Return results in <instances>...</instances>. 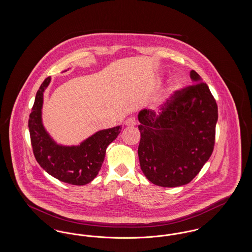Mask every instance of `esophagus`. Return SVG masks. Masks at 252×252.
<instances>
[{"instance_id": "1", "label": "esophagus", "mask_w": 252, "mask_h": 252, "mask_svg": "<svg viewBox=\"0 0 252 252\" xmlns=\"http://www.w3.org/2000/svg\"><path fill=\"white\" fill-rule=\"evenodd\" d=\"M125 125L126 126H134L136 125V120L134 117H129L125 121Z\"/></svg>"}]
</instances>
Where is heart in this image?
Wrapping results in <instances>:
<instances>
[{
    "label": "heart",
    "mask_w": 252,
    "mask_h": 252,
    "mask_svg": "<svg viewBox=\"0 0 252 252\" xmlns=\"http://www.w3.org/2000/svg\"><path fill=\"white\" fill-rule=\"evenodd\" d=\"M181 81H180V79H176L175 81H174V83H173V90H178V89H180L181 88Z\"/></svg>",
    "instance_id": "b5f03b06"
}]
</instances>
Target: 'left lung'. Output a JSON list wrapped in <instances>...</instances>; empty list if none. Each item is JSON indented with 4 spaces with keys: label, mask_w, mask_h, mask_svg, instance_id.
Masks as SVG:
<instances>
[{
    "label": "left lung",
    "mask_w": 252,
    "mask_h": 252,
    "mask_svg": "<svg viewBox=\"0 0 252 252\" xmlns=\"http://www.w3.org/2000/svg\"><path fill=\"white\" fill-rule=\"evenodd\" d=\"M193 84L176 91L159 112H139L141 169L153 184L178 187L200 172L214 151L218 110L216 99L199 74Z\"/></svg>",
    "instance_id": "1"
}]
</instances>
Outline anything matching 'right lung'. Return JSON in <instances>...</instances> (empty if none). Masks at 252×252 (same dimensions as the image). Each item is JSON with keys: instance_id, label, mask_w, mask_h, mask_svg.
<instances>
[{"instance_id": "obj_1", "label": "right lung", "mask_w": 252, "mask_h": 252, "mask_svg": "<svg viewBox=\"0 0 252 252\" xmlns=\"http://www.w3.org/2000/svg\"><path fill=\"white\" fill-rule=\"evenodd\" d=\"M50 81L49 76L40 85L29 115L28 127L34 155L38 164L52 177L72 185L88 184L100 171L107 147L117 138L122 126L96 132L76 146L57 144L41 120L43 93Z\"/></svg>"}]
</instances>
